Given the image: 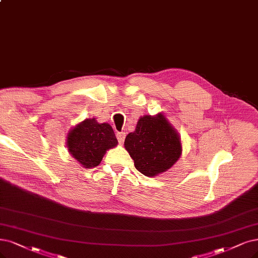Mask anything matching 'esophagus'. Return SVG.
<instances>
[{"instance_id": "34e87169", "label": "esophagus", "mask_w": 258, "mask_h": 258, "mask_svg": "<svg viewBox=\"0 0 258 258\" xmlns=\"http://www.w3.org/2000/svg\"><path fill=\"white\" fill-rule=\"evenodd\" d=\"M117 139L119 141V144L122 145L124 142V139H125V133H123V132L117 133Z\"/></svg>"}]
</instances>
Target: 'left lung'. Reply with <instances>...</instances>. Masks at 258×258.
Segmentation results:
<instances>
[{
	"instance_id": "obj_1",
	"label": "left lung",
	"mask_w": 258,
	"mask_h": 258,
	"mask_svg": "<svg viewBox=\"0 0 258 258\" xmlns=\"http://www.w3.org/2000/svg\"><path fill=\"white\" fill-rule=\"evenodd\" d=\"M124 147L139 172L152 177L170 169L182 154L178 133L160 112L141 117Z\"/></svg>"
}]
</instances>
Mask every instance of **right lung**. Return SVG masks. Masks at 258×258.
<instances>
[{
  "label": "right lung",
  "instance_id": "right-lung-1",
  "mask_svg": "<svg viewBox=\"0 0 258 258\" xmlns=\"http://www.w3.org/2000/svg\"><path fill=\"white\" fill-rule=\"evenodd\" d=\"M117 145L112 127L108 123L97 122L94 118L76 124L67 137L69 153L87 169L99 166L106 151Z\"/></svg>",
  "mask_w": 258,
  "mask_h": 258
}]
</instances>
